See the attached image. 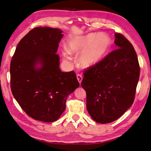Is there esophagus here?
<instances>
[{
    "label": "esophagus",
    "instance_id": "34e87169",
    "mask_svg": "<svg viewBox=\"0 0 151 151\" xmlns=\"http://www.w3.org/2000/svg\"><path fill=\"white\" fill-rule=\"evenodd\" d=\"M76 78H77L79 84H81V82L82 81V76L81 75H79V74H78V75H76Z\"/></svg>",
    "mask_w": 151,
    "mask_h": 151
}]
</instances>
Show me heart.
<instances>
[{
  "label": "heart",
  "mask_w": 151,
  "mask_h": 151,
  "mask_svg": "<svg viewBox=\"0 0 151 151\" xmlns=\"http://www.w3.org/2000/svg\"><path fill=\"white\" fill-rule=\"evenodd\" d=\"M112 45L110 36L106 33H89L69 38L66 49H62V56L67 62L72 55H78L77 63L82 69H89L104 59Z\"/></svg>",
  "instance_id": "1"
}]
</instances>
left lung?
Here are the masks:
<instances>
[{"label":"left lung","mask_w":151,"mask_h":151,"mask_svg":"<svg viewBox=\"0 0 151 151\" xmlns=\"http://www.w3.org/2000/svg\"><path fill=\"white\" fill-rule=\"evenodd\" d=\"M114 35L118 49L86 70L81 83L89 114L102 124L117 120L132 105L139 78L138 59L132 45L122 34Z\"/></svg>","instance_id":"obj_1"}]
</instances>
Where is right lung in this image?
<instances>
[{
    "label": "right lung",
    "mask_w": 151,
    "mask_h": 151,
    "mask_svg": "<svg viewBox=\"0 0 151 151\" xmlns=\"http://www.w3.org/2000/svg\"><path fill=\"white\" fill-rule=\"evenodd\" d=\"M59 28L36 27L17 45L10 65L11 89L17 102L35 120L57 121L68 96L79 87L75 72H62L56 54L63 36Z\"/></svg>",
    "instance_id": "1"
}]
</instances>
